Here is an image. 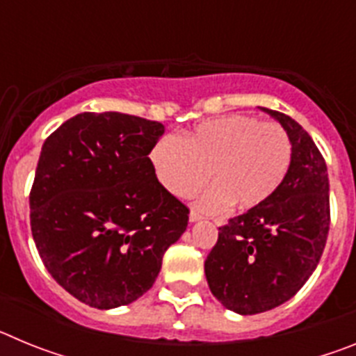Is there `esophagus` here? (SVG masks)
<instances>
[{"label":"esophagus","mask_w":356,"mask_h":356,"mask_svg":"<svg viewBox=\"0 0 356 356\" xmlns=\"http://www.w3.org/2000/svg\"><path fill=\"white\" fill-rule=\"evenodd\" d=\"M201 219V213L197 212V210H191V213H188V221L191 222H196V221H200Z\"/></svg>","instance_id":"esophagus-1"}]
</instances>
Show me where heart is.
I'll list each match as a JSON object with an SVG mask.
<instances>
[{"mask_svg":"<svg viewBox=\"0 0 356 356\" xmlns=\"http://www.w3.org/2000/svg\"><path fill=\"white\" fill-rule=\"evenodd\" d=\"M292 160L287 131L276 122L232 114L201 122L181 139L163 135L149 151L156 180L176 197H191L213 181L197 201L205 212L229 205H262L284 184Z\"/></svg>","mask_w":356,"mask_h":356,"instance_id":"1","label":"heart"}]
</instances>
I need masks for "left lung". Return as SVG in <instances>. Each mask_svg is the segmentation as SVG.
I'll return each instance as SVG.
<instances>
[{"label":"left lung","mask_w":356,"mask_h":356,"mask_svg":"<svg viewBox=\"0 0 356 356\" xmlns=\"http://www.w3.org/2000/svg\"><path fill=\"white\" fill-rule=\"evenodd\" d=\"M262 110L287 131L291 168L269 200L219 228L205 260L212 294L242 316L291 300L316 271L330 229L328 169L321 151L294 119Z\"/></svg>","instance_id":"8db88e82"}]
</instances>
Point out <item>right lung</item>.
<instances>
[{"label":"right lung","instance_id":"right-lung-1","mask_svg":"<svg viewBox=\"0 0 356 356\" xmlns=\"http://www.w3.org/2000/svg\"><path fill=\"white\" fill-rule=\"evenodd\" d=\"M159 121L83 112L44 143L30 191V226L49 275L94 308L130 305L155 284L188 209L156 180Z\"/></svg>","mask_w":356,"mask_h":356}]
</instances>
